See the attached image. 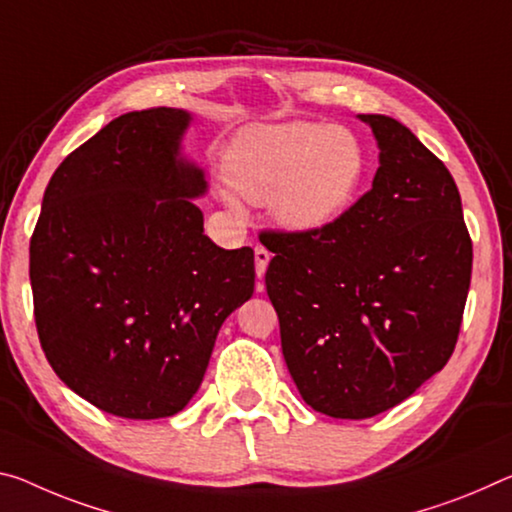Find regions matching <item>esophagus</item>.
<instances>
[{
    "label": "esophagus",
    "mask_w": 512,
    "mask_h": 512,
    "mask_svg": "<svg viewBox=\"0 0 512 512\" xmlns=\"http://www.w3.org/2000/svg\"><path fill=\"white\" fill-rule=\"evenodd\" d=\"M271 262V253L266 250L264 246H257L255 248V271H257V278H264L266 273V266Z\"/></svg>",
    "instance_id": "esophagus-1"
}]
</instances>
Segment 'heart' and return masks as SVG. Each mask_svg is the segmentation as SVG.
Returning <instances> with one entry per match:
<instances>
[{
	"label": "heart",
	"instance_id": "obj_1",
	"mask_svg": "<svg viewBox=\"0 0 512 512\" xmlns=\"http://www.w3.org/2000/svg\"><path fill=\"white\" fill-rule=\"evenodd\" d=\"M362 173V148L351 132L310 123L248 129L227 159V177L239 196L269 202L275 223L294 232L335 221L353 200ZM227 205L237 202L227 198Z\"/></svg>",
	"mask_w": 512,
	"mask_h": 512
}]
</instances>
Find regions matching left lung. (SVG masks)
Returning <instances> with one entry per match:
<instances>
[{
    "label": "left lung",
    "instance_id": "1",
    "mask_svg": "<svg viewBox=\"0 0 512 512\" xmlns=\"http://www.w3.org/2000/svg\"><path fill=\"white\" fill-rule=\"evenodd\" d=\"M360 118L380 148L371 189L316 230L264 232L287 369L335 419L376 417L449 362L472 280L449 168L399 120Z\"/></svg>",
    "mask_w": 512,
    "mask_h": 512
}]
</instances>
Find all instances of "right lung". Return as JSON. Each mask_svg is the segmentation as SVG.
<instances>
[{
    "mask_svg": "<svg viewBox=\"0 0 512 512\" xmlns=\"http://www.w3.org/2000/svg\"><path fill=\"white\" fill-rule=\"evenodd\" d=\"M191 116L125 113L54 170L29 243L40 346L81 399L173 417L198 392L223 321L253 296V248L202 232V170L180 159Z\"/></svg>",
    "mask_w": 512,
    "mask_h": 512,
    "instance_id": "1",
    "label": "right lung"
}]
</instances>
